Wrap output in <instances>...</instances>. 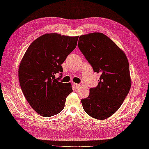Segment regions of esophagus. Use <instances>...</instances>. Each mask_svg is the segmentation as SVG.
<instances>
[{
	"mask_svg": "<svg viewBox=\"0 0 149 149\" xmlns=\"http://www.w3.org/2000/svg\"><path fill=\"white\" fill-rule=\"evenodd\" d=\"M74 87H75V89H77L78 87L80 86V84H78L74 83Z\"/></svg>",
	"mask_w": 149,
	"mask_h": 149,
	"instance_id": "obj_1",
	"label": "esophagus"
}]
</instances>
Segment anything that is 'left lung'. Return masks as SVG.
<instances>
[{
    "label": "left lung",
    "mask_w": 149,
    "mask_h": 149,
    "mask_svg": "<svg viewBox=\"0 0 149 149\" xmlns=\"http://www.w3.org/2000/svg\"><path fill=\"white\" fill-rule=\"evenodd\" d=\"M78 47L95 72L101 75L98 85L82 99L87 114L97 120L112 116L120 108L131 87L130 67L125 53L101 33L79 37Z\"/></svg>",
    "instance_id": "left-lung-1"
}]
</instances>
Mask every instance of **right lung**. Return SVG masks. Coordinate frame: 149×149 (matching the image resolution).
<instances>
[{
  "label": "right lung",
  "mask_w": 149,
  "mask_h": 149,
  "mask_svg": "<svg viewBox=\"0 0 149 149\" xmlns=\"http://www.w3.org/2000/svg\"><path fill=\"white\" fill-rule=\"evenodd\" d=\"M78 38L45 34L29 45L22 57L18 71L21 88L30 106L42 116L62 111L73 91L70 83L59 82L55 74L62 75L61 65L75 48Z\"/></svg>",
  "instance_id": "obj_1"
}]
</instances>
